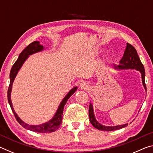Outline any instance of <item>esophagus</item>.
Returning a JSON list of instances; mask_svg holds the SVG:
<instances>
[{
  "label": "esophagus",
  "mask_w": 153,
  "mask_h": 153,
  "mask_svg": "<svg viewBox=\"0 0 153 153\" xmlns=\"http://www.w3.org/2000/svg\"><path fill=\"white\" fill-rule=\"evenodd\" d=\"M80 88L82 90H88V85L86 82H82L80 84Z\"/></svg>",
  "instance_id": "obj_1"
}]
</instances>
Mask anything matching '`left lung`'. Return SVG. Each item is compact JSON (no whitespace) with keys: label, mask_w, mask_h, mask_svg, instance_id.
Segmentation results:
<instances>
[{"label":"left lung","mask_w":153,"mask_h":153,"mask_svg":"<svg viewBox=\"0 0 153 153\" xmlns=\"http://www.w3.org/2000/svg\"><path fill=\"white\" fill-rule=\"evenodd\" d=\"M120 64L116 66L114 65V67L115 69H135L136 70L139 71L142 75V81L145 90H146V84H145V70L144 67L142 65V62L140 60V58L137 53V51L132 45L130 44L127 43L126 51L124 52L123 56L122 59L120 60ZM89 118L90 122L92 125L99 130L102 131H113L116 129H119L123 128H125L128 124H124V125L116 126H105L100 124L96 120L94 111H93V107L91 103H90L89 107Z\"/></svg>","instance_id":"left-lung-1"}]
</instances>
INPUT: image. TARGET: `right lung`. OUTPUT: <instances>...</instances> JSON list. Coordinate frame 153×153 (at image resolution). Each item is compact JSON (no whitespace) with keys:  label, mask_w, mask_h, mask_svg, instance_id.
<instances>
[{"label":"right lung","mask_w":153,"mask_h":153,"mask_svg":"<svg viewBox=\"0 0 153 153\" xmlns=\"http://www.w3.org/2000/svg\"><path fill=\"white\" fill-rule=\"evenodd\" d=\"M44 49V46L42 45H40V42L38 41H34V42L30 44L27 47L24 48V50L23 51L22 53H20V55L18 57L17 60L15 61L13 65L11 72H10V84L8 89V92H7V98H8V102L10 105V107L11 108V110L13 113L15 119L18 121L21 126H22L24 128L30 129L31 131H36V132H41V133H47V132H53V131H56L57 129L59 126L61 125L62 123V120H63V108L64 106L66 104V102L71 96L74 94V92L76 91L77 88L74 87V88H72L70 91L68 92L65 97L63 98V100H62L60 105L56 111L55 116L50 121H47L43 124H40V125L37 126H32L29 125V124L25 123L21 119L18 117L17 113L15 112L13 107L11 100V89H12V85L13 81L15 79V77H16V75L17 74L18 71L19 70L21 67L23 65V64L25 62V61L27 59L28 56L32 55L33 53H37L42 51Z\"/></svg>","instance_id":"right-lung-1"}]
</instances>
